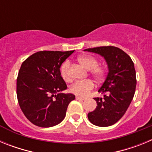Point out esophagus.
I'll return each instance as SVG.
<instances>
[{
  "instance_id": "esophagus-1",
  "label": "esophagus",
  "mask_w": 152,
  "mask_h": 152,
  "mask_svg": "<svg viewBox=\"0 0 152 152\" xmlns=\"http://www.w3.org/2000/svg\"><path fill=\"white\" fill-rule=\"evenodd\" d=\"M76 100H85V98L80 97V96H76Z\"/></svg>"
}]
</instances>
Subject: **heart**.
<instances>
[{
    "label": "heart",
    "instance_id": "1",
    "mask_svg": "<svg viewBox=\"0 0 152 152\" xmlns=\"http://www.w3.org/2000/svg\"><path fill=\"white\" fill-rule=\"evenodd\" d=\"M79 63L83 66L89 70L90 73L96 80H100L103 78L106 74V69L103 66L98 65V61L96 58L91 56H82L77 58ZM70 62L65 61L60 68V74L61 76L65 81H69L71 80L69 72ZM94 84L91 80H85L82 81H76L74 83L70 91L72 94L79 96H85L89 94L90 91L93 90Z\"/></svg>",
    "mask_w": 152,
    "mask_h": 152
}]
</instances>
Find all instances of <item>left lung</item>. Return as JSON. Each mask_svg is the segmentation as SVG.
<instances>
[{
	"mask_svg": "<svg viewBox=\"0 0 152 152\" xmlns=\"http://www.w3.org/2000/svg\"><path fill=\"white\" fill-rule=\"evenodd\" d=\"M84 51L94 52L104 58L108 74L98 92L103 98L96 97V107L88 114L92 124L107 127L117 123L129 107L135 94L136 76L134 63L124 51L115 46H100Z\"/></svg>",
	"mask_w": 152,
	"mask_h": 152,
	"instance_id": "left-lung-1",
	"label": "left lung"
}]
</instances>
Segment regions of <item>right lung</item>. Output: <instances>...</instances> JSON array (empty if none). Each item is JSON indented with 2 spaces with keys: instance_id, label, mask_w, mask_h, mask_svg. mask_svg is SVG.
Wrapping results in <instances>:
<instances>
[{
  "instance_id": "1",
  "label": "right lung",
  "mask_w": 152,
  "mask_h": 152,
  "mask_svg": "<svg viewBox=\"0 0 152 152\" xmlns=\"http://www.w3.org/2000/svg\"><path fill=\"white\" fill-rule=\"evenodd\" d=\"M74 51H40L21 64L17 79V95L21 110L33 124L52 127L66 115L72 94H63L67 85L60 74L61 64Z\"/></svg>"
}]
</instances>
